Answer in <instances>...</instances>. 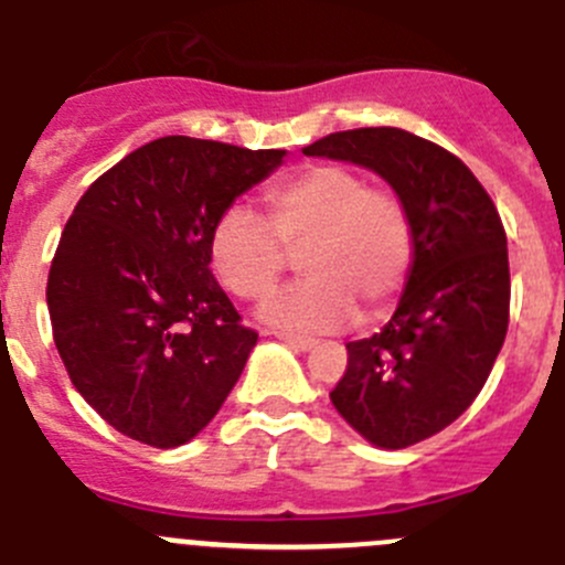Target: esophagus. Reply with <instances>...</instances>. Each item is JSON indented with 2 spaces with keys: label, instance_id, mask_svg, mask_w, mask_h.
<instances>
[{
  "label": "esophagus",
  "instance_id": "esophagus-1",
  "mask_svg": "<svg viewBox=\"0 0 565 565\" xmlns=\"http://www.w3.org/2000/svg\"><path fill=\"white\" fill-rule=\"evenodd\" d=\"M274 335H277L282 344L294 347V350H302V353H308V350L317 347V339H310V335H294V333H274Z\"/></svg>",
  "mask_w": 565,
  "mask_h": 565
}]
</instances>
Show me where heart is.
Returning <instances> with one entry per match:
<instances>
[{
  "label": "heart",
  "mask_w": 565,
  "mask_h": 565,
  "mask_svg": "<svg viewBox=\"0 0 565 565\" xmlns=\"http://www.w3.org/2000/svg\"><path fill=\"white\" fill-rule=\"evenodd\" d=\"M266 218L230 206L210 235L221 286L241 299L268 297L286 271V248L299 252L302 282L263 305L279 330L324 333L384 313L412 266V221L397 195L370 188L344 164H313L263 195Z\"/></svg>",
  "instance_id": "b5f03b06"
}]
</instances>
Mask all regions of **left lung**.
<instances>
[{
  "instance_id": "1",
  "label": "left lung",
  "mask_w": 565,
  "mask_h": 565,
  "mask_svg": "<svg viewBox=\"0 0 565 565\" xmlns=\"http://www.w3.org/2000/svg\"><path fill=\"white\" fill-rule=\"evenodd\" d=\"M372 170L412 221V266L395 313L347 344L335 412L366 443L408 448L451 426L476 401L510 322L507 235L468 164L403 128L335 131L302 148Z\"/></svg>"
}]
</instances>
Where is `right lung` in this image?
I'll return each instance as SVG.
<instances>
[{"mask_svg":"<svg viewBox=\"0 0 565 565\" xmlns=\"http://www.w3.org/2000/svg\"><path fill=\"white\" fill-rule=\"evenodd\" d=\"M282 159L162 137L77 201L50 266L46 308L75 390L126 437L153 448L190 443L237 384L257 333L212 277L210 235Z\"/></svg>","mask_w":565,"mask_h":565,"instance_id":"add662e5","label":"right lung"}]
</instances>
